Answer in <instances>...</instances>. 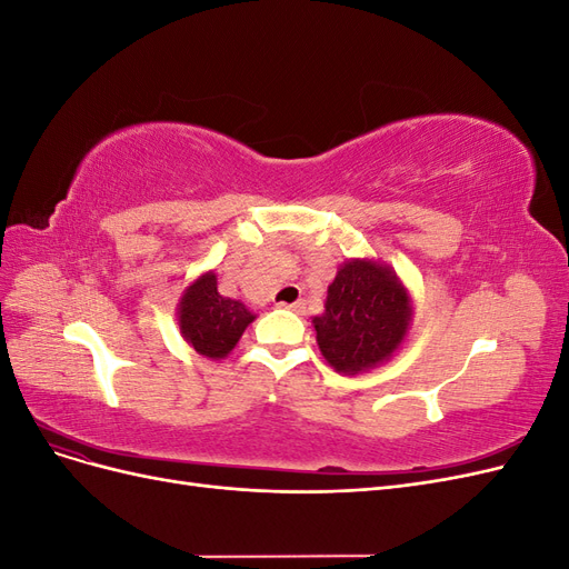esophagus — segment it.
I'll return each instance as SVG.
<instances>
[{
    "mask_svg": "<svg viewBox=\"0 0 569 569\" xmlns=\"http://www.w3.org/2000/svg\"><path fill=\"white\" fill-rule=\"evenodd\" d=\"M282 308H287V311H295V313H306V303L303 301H295V303H280Z\"/></svg>",
    "mask_w": 569,
    "mask_h": 569,
    "instance_id": "esophagus-1",
    "label": "esophagus"
}]
</instances>
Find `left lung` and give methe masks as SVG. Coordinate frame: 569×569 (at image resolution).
<instances>
[{
    "mask_svg": "<svg viewBox=\"0 0 569 569\" xmlns=\"http://www.w3.org/2000/svg\"><path fill=\"white\" fill-rule=\"evenodd\" d=\"M410 325V291L377 258H347L327 287L325 311L313 316L318 349L341 375L385 366L406 343Z\"/></svg>",
    "mask_w": 569,
    "mask_h": 569,
    "instance_id": "1",
    "label": "left lung"
}]
</instances>
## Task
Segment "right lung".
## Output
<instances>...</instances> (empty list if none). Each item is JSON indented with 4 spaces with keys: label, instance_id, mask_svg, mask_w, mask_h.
I'll return each mask as SVG.
<instances>
[{
    "label": "right lung",
    "instance_id": "obj_1",
    "mask_svg": "<svg viewBox=\"0 0 569 569\" xmlns=\"http://www.w3.org/2000/svg\"><path fill=\"white\" fill-rule=\"evenodd\" d=\"M253 320L256 313L242 301L220 295L216 270H206L189 282L178 301L182 339L199 356L211 360L228 358Z\"/></svg>",
    "mask_w": 569,
    "mask_h": 569
}]
</instances>
